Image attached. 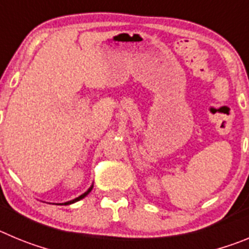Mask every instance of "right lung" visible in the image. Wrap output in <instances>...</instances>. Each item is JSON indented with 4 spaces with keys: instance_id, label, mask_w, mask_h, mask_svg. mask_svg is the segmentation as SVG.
Segmentation results:
<instances>
[{
    "instance_id": "1",
    "label": "right lung",
    "mask_w": 249,
    "mask_h": 249,
    "mask_svg": "<svg viewBox=\"0 0 249 249\" xmlns=\"http://www.w3.org/2000/svg\"><path fill=\"white\" fill-rule=\"evenodd\" d=\"M91 190H92V187H91V188H89V191H87V192H86V193H83V195H82V196H80V197H78V198L73 199V201H70V202H67V203H65V204H71V203H74V202H77V201H80V199H82V198H83V197H86V196L89 195V192H91Z\"/></svg>"
}]
</instances>
